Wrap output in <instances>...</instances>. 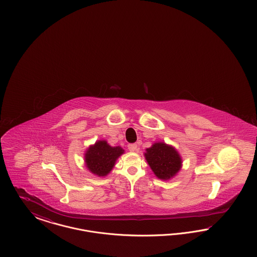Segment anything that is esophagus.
I'll return each instance as SVG.
<instances>
[{
	"label": "esophagus",
	"instance_id": "34e87169",
	"mask_svg": "<svg viewBox=\"0 0 257 257\" xmlns=\"http://www.w3.org/2000/svg\"><path fill=\"white\" fill-rule=\"evenodd\" d=\"M128 149H129L130 151L134 152V151L137 150V145H136V144H129V145H128Z\"/></svg>",
	"mask_w": 257,
	"mask_h": 257
}]
</instances>
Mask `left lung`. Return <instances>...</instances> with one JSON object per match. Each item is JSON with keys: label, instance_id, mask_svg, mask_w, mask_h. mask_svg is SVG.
<instances>
[{"label": "left lung", "instance_id": "obj_1", "mask_svg": "<svg viewBox=\"0 0 257 257\" xmlns=\"http://www.w3.org/2000/svg\"><path fill=\"white\" fill-rule=\"evenodd\" d=\"M149 167L162 180L172 178L182 167V160L177 150L165 143H155L145 153Z\"/></svg>", "mask_w": 257, "mask_h": 257}]
</instances>
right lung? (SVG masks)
Wrapping results in <instances>:
<instances>
[{"mask_svg": "<svg viewBox=\"0 0 257 257\" xmlns=\"http://www.w3.org/2000/svg\"><path fill=\"white\" fill-rule=\"evenodd\" d=\"M120 147H112L106 141H98L86 151L85 162L90 172L98 176H106L114 167L115 161L122 155Z\"/></svg>", "mask_w": 257, "mask_h": 257, "instance_id": "1", "label": "right lung"}]
</instances>
